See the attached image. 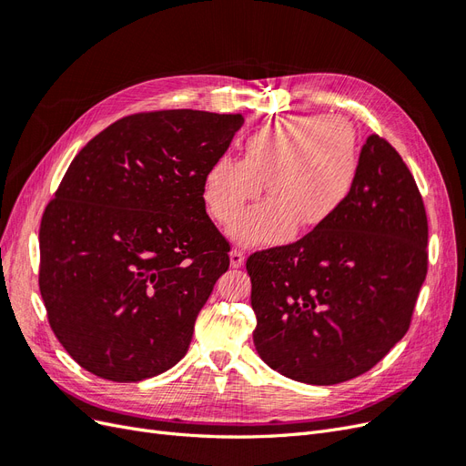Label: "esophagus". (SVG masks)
Returning <instances> with one entry per match:
<instances>
[{"label":"esophagus","instance_id":"obj_1","mask_svg":"<svg viewBox=\"0 0 466 466\" xmlns=\"http://www.w3.org/2000/svg\"><path fill=\"white\" fill-rule=\"evenodd\" d=\"M243 262H245V255H243V252L233 248V250L229 252V264H231V268H241Z\"/></svg>","mask_w":466,"mask_h":466}]
</instances>
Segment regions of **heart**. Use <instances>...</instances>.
<instances>
[{
    "mask_svg": "<svg viewBox=\"0 0 466 466\" xmlns=\"http://www.w3.org/2000/svg\"><path fill=\"white\" fill-rule=\"evenodd\" d=\"M358 134L342 116H284L264 124L243 144V161L223 155L204 175V202L223 228L243 216L262 192L266 202L238 221L243 245H272L330 221L358 175Z\"/></svg>",
    "mask_w": 466,
    "mask_h": 466,
    "instance_id": "1",
    "label": "heart"
}]
</instances>
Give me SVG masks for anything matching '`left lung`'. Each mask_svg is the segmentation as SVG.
I'll use <instances>...</instances> for the list:
<instances>
[{"label":"left lung","mask_w":466,"mask_h":466,"mask_svg":"<svg viewBox=\"0 0 466 466\" xmlns=\"http://www.w3.org/2000/svg\"><path fill=\"white\" fill-rule=\"evenodd\" d=\"M428 218L416 180L370 136L338 214L298 243L250 255L258 356L309 385L370 371L410 327L428 272Z\"/></svg>","instance_id":"obj_1"}]
</instances>
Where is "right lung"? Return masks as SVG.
Segmentation results:
<instances>
[{"label":"right lung","mask_w":466,"mask_h":466,"mask_svg":"<svg viewBox=\"0 0 466 466\" xmlns=\"http://www.w3.org/2000/svg\"><path fill=\"white\" fill-rule=\"evenodd\" d=\"M243 115L159 110L83 147L40 223V295L83 370L134 383L177 365L229 268L206 214L204 175Z\"/></svg>","instance_id":"right-lung-1"}]
</instances>
